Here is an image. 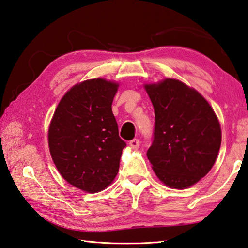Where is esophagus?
Here are the masks:
<instances>
[{"label":"esophagus","mask_w":248,"mask_h":248,"mask_svg":"<svg viewBox=\"0 0 248 248\" xmlns=\"http://www.w3.org/2000/svg\"><path fill=\"white\" fill-rule=\"evenodd\" d=\"M129 145L132 148H134V150H137V148H139V146H140V141L138 139H133L129 142Z\"/></svg>","instance_id":"1"}]
</instances>
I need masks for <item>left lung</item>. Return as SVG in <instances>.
<instances>
[{
    "instance_id": "left-lung-1",
    "label": "left lung",
    "mask_w": 248,
    "mask_h": 248,
    "mask_svg": "<svg viewBox=\"0 0 248 248\" xmlns=\"http://www.w3.org/2000/svg\"><path fill=\"white\" fill-rule=\"evenodd\" d=\"M145 89L155 111L147 158L166 186L186 188L205 177L217 158L221 145L217 116L199 92L179 80Z\"/></svg>"
}]
</instances>
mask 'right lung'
<instances>
[{"mask_svg": "<svg viewBox=\"0 0 248 248\" xmlns=\"http://www.w3.org/2000/svg\"><path fill=\"white\" fill-rule=\"evenodd\" d=\"M118 84L83 81L62 98L48 129L52 159L62 177L80 190L96 193L114 181L125 142L111 110Z\"/></svg>", "mask_w": 248, "mask_h": 248, "instance_id": "right-lung-1", "label": "right lung"}]
</instances>
